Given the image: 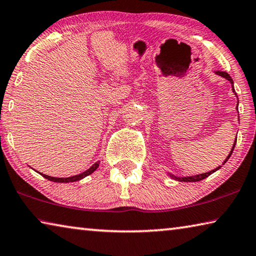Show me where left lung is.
Segmentation results:
<instances>
[{
  "label": "left lung",
  "mask_w": 256,
  "mask_h": 256,
  "mask_svg": "<svg viewBox=\"0 0 256 256\" xmlns=\"http://www.w3.org/2000/svg\"><path fill=\"white\" fill-rule=\"evenodd\" d=\"M216 74L218 76H222V78H224V79H227L228 81H230V84H232V90H234V86H232V79L230 78V76L228 74L227 72H224V71H216ZM234 92H235V90H234ZM236 141H237V138L235 140V142H234V146H232V151H230V154H229V156L228 157L226 158V160H224V164L227 162V160L229 159V157H230L232 156V151H234V148H235V146H236ZM220 167H218V168H216V170H211V172H204V174H200V175H196V176H188V177H182V178H178V177H176V176H172V175H170L172 178L174 180H182V182H198V180H204V178H206L209 175H211L212 172H214L216 170H218Z\"/></svg>",
  "instance_id": "left-lung-1"
}]
</instances>
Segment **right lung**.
<instances>
[{"instance_id":"1","label":"right lung","mask_w":256,"mask_h":256,"mask_svg":"<svg viewBox=\"0 0 256 256\" xmlns=\"http://www.w3.org/2000/svg\"><path fill=\"white\" fill-rule=\"evenodd\" d=\"M98 166H99V162H96V164H94L92 166L90 167L88 170H86V172H82V174L76 175V176H71V177H64V178H58V177H50V176H47V175H44V174H42V175L44 176L45 178H47L48 180H52V182H58V183H70V182L80 180L82 178H84L86 176L92 174V172L97 170Z\"/></svg>"}]
</instances>
